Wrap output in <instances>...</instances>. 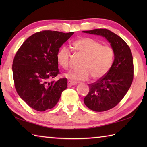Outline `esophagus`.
Listing matches in <instances>:
<instances>
[{
	"instance_id": "1",
	"label": "esophagus",
	"mask_w": 147,
	"mask_h": 147,
	"mask_svg": "<svg viewBox=\"0 0 147 147\" xmlns=\"http://www.w3.org/2000/svg\"><path fill=\"white\" fill-rule=\"evenodd\" d=\"M77 84L76 82H72V81H68V83H67V85L69 87H71V86H73V85H76Z\"/></svg>"
}]
</instances>
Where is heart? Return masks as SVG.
I'll return each instance as SVG.
<instances>
[{
	"label": "heart",
	"mask_w": 147,
	"mask_h": 147,
	"mask_svg": "<svg viewBox=\"0 0 147 147\" xmlns=\"http://www.w3.org/2000/svg\"><path fill=\"white\" fill-rule=\"evenodd\" d=\"M73 47L83 56L78 69H72L65 74L66 78L73 81L87 80L90 77L97 80L103 77L110 69L113 63L114 53L109 45H102L97 40L83 37L73 42ZM59 65L64 69L69 67L71 54L68 47L62 46L57 53Z\"/></svg>",
	"instance_id": "b5f03b06"
}]
</instances>
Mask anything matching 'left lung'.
<instances>
[{
	"mask_svg": "<svg viewBox=\"0 0 147 147\" xmlns=\"http://www.w3.org/2000/svg\"><path fill=\"white\" fill-rule=\"evenodd\" d=\"M83 32L105 37L114 51V60L111 69L96 82L88 84L89 92L84 98L85 104L93 111L110 110L121 101L132 84L134 66L131 51L123 38L107 29Z\"/></svg>",
	"mask_w": 147,
	"mask_h": 147,
	"instance_id": "8db88e82",
	"label": "left lung"
}]
</instances>
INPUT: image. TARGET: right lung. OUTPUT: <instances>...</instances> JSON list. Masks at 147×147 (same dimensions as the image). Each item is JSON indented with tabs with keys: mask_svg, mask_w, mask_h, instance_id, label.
<instances>
[{
	"mask_svg": "<svg viewBox=\"0 0 147 147\" xmlns=\"http://www.w3.org/2000/svg\"><path fill=\"white\" fill-rule=\"evenodd\" d=\"M74 34L43 30L28 37L18 50L12 62V74L19 96L37 111L57 104L67 87L66 78L52 80L60 72L57 53Z\"/></svg>",
	"mask_w": 147,
	"mask_h": 147,
	"instance_id": "add662e5",
	"label": "right lung"
}]
</instances>
